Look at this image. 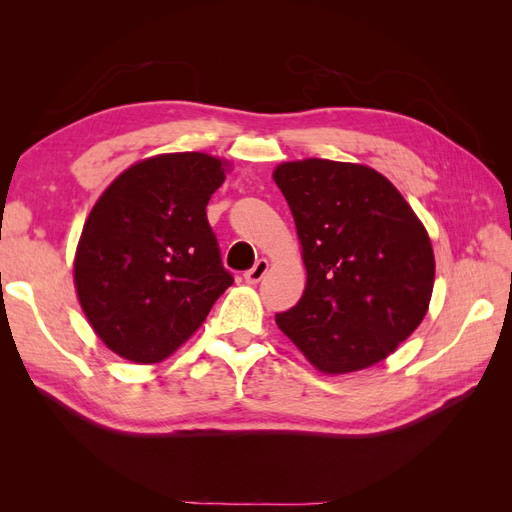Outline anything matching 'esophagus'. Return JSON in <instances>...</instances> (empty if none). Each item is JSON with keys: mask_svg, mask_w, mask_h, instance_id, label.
I'll return each mask as SVG.
<instances>
[{"mask_svg": "<svg viewBox=\"0 0 512 512\" xmlns=\"http://www.w3.org/2000/svg\"><path fill=\"white\" fill-rule=\"evenodd\" d=\"M267 271H269V260H265V258H260L256 265L245 273V282L247 284H258L262 277L267 275Z\"/></svg>", "mask_w": 512, "mask_h": 512, "instance_id": "esophagus-1", "label": "esophagus"}]
</instances>
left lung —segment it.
I'll use <instances>...</instances> for the list:
<instances>
[{
  "label": "left lung",
  "instance_id": "8db88e82",
  "mask_svg": "<svg viewBox=\"0 0 512 512\" xmlns=\"http://www.w3.org/2000/svg\"><path fill=\"white\" fill-rule=\"evenodd\" d=\"M292 211L307 282L275 322L327 376L384 361L423 322L433 280L427 228L365 164L305 158L273 170Z\"/></svg>",
  "mask_w": 512,
  "mask_h": 512
}]
</instances>
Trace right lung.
I'll use <instances>...</instances> for the list:
<instances>
[{
	"label": "right lung",
	"instance_id": "right-lung-1",
	"mask_svg": "<svg viewBox=\"0 0 512 512\" xmlns=\"http://www.w3.org/2000/svg\"><path fill=\"white\" fill-rule=\"evenodd\" d=\"M230 162L200 151L138 160L100 194L74 254V288L108 350L156 365L232 284L207 222Z\"/></svg>",
	"mask_w": 512,
	"mask_h": 512
}]
</instances>
